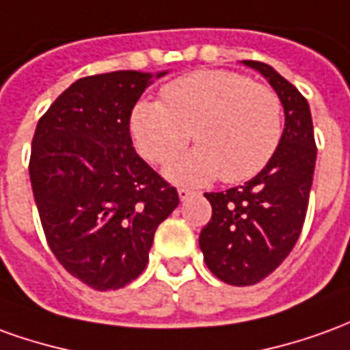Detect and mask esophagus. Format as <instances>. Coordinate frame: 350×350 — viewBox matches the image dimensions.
<instances>
[{
  "mask_svg": "<svg viewBox=\"0 0 350 350\" xmlns=\"http://www.w3.org/2000/svg\"><path fill=\"white\" fill-rule=\"evenodd\" d=\"M178 195H180V199L185 200V199H189L191 195H195V191L187 189V187H180V189H178Z\"/></svg>",
  "mask_w": 350,
  "mask_h": 350,
  "instance_id": "obj_1",
  "label": "esophagus"
}]
</instances>
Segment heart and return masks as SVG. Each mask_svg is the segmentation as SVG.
<instances>
[{
	"label": "heart",
	"mask_w": 350,
	"mask_h": 350,
	"mask_svg": "<svg viewBox=\"0 0 350 350\" xmlns=\"http://www.w3.org/2000/svg\"><path fill=\"white\" fill-rule=\"evenodd\" d=\"M134 148L167 165L193 140L199 146L167 168L170 180L206 183L221 176L239 183L260 174L284 133L277 90L243 73L199 70L168 83L163 102L142 100L129 123Z\"/></svg>",
	"instance_id": "b5f03b06"
}]
</instances>
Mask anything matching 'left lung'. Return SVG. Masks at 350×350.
Masks as SVG:
<instances>
[{
    "instance_id": "obj_1",
    "label": "left lung",
    "mask_w": 350,
    "mask_h": 350,
    "mask_svg": "<svg viewBox=\"0 0 350 350\" xmlns=\"http://www.w3.org/2000/svg\"><path fill=\"white\" fill-rule=\"evenodd\" d=\"M244 64L277 90L286 123L278 150L260 174L227 191L204 193L212 217L200 231L199 246L210 271L233 286L260 282L288 258L301 234L317 163L305 96L269 64Z\"/></svg>"
}]
</instances>
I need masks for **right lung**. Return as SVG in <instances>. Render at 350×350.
<instances>
[{
	"label": "right lung",
	"mask_w": 350,
	"mask_h": 350,
	"mask_svg": "<svg viewBox=\"0 0 350 350\" xmlns=\"http://www.w3.org/2000/svg\"><path fill=\"white\" fill-rule=\"evenodd\" d=\"M151 77L126 70L77 79L31 140L30 182L49 248L100 292L140 277L159 224L180 202L176 187L136 153L129 131Z\"/></svg>",
	"instance_id": "add662e5"
}]
</instances>
